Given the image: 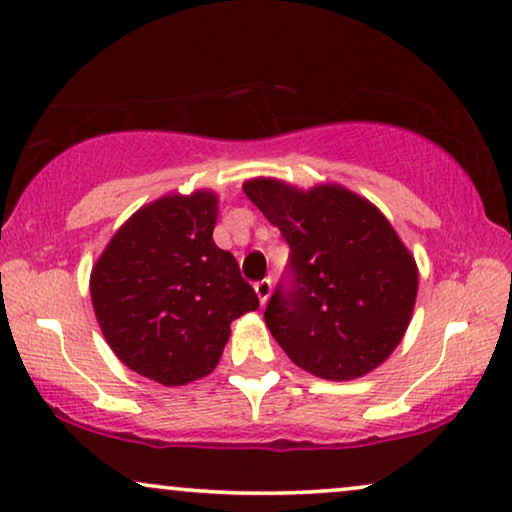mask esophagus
<instances>
[{
  "instance_id": "obj_1",
  "label": "esophagus",
  "mask_w": 512,
  "mask_h": 512,
  "mask_svg": "<svg viewBox=\"0 0 512 512\" xmlns=\"http://www.w3.org/2000/svg\"><path fill=\"white\" fill-rule=\"evenodd\" d=\"M255 292L257 297H260L262 304H267V299L271 295V278H264V281H257L255 283Z\"/></svg>"
}]
</instances>
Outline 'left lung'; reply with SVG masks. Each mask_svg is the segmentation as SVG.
<instances>
[{
  "label": "left lung",
  "instance_id": "8db88e82",
  "mask_svg": "<svg viewBox=\"0 0 512 512\" xmlns=\"http://www.w3.org/2000/svg\"><path fill=\"white\" fill-rule=\"evenodd\" d=\"M243 192L290 245L264 320L292 363L335 381L384 363L410 325L419 271L381 210L339 185L257 177Z\"/></svg>",
  "mask_w": 512,
  "mask_h": 512
}]
</instances>
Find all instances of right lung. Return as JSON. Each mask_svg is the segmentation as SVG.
<instances>
[{"instance_id":"1","label":"right lung","mask_w":512,"mask_h":512,"mask_svg":"<svg viewBox=\"0 0 512 512\" xmlns=\"http://www.w3.org/2000/svg\"><path fill=\"white\" fill-rule=\"evenodd\" d=\"M215 222L213 192L168 194L128 217L91 271L109 349L156 384L213 372L231 320L260 306L236 257L215 245Z\"/></svg>"}]
</instances>
